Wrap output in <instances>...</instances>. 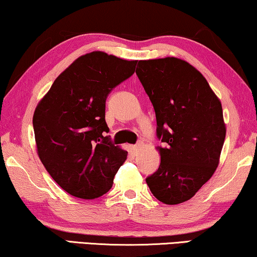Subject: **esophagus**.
<instances>
[{
    "instance_id": "1",
    "label": "esophagus",
    "mask_w": 257,
    "mask_h": 257,
    "mask_svg": "<svg viewBox=\"0 0 257 257\" xmlns=\"http://www.w3.org/2000/svg\"><path fill=\"white\" fill-rule=\"evenodd\" d=\"M132 148V151H133V154L134 155H137L140 153V150H141V148H142V143H137V144H135V146H132L130 147Z\"/></svg>"
}]
</instances>
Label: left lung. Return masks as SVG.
Here are the masks:
<instances>
[{
    "instance_id": "left-lung-1",
    "label": "left lung",
    "mask_w": 257,
    "mask_h": 257,
    "mask_svg": "<svg viewBox=\"0 0 257 257\" xmlns=\"http://www.w3.org/2000/svg\"><path fill=\"white\" fill-rule=\"evenodd\" d=\"M136 74L153 103L160 168L146 179L166 205L189 200L218 168L226 137L221 102L207 80L175 57L140 60Z\"/></svg>"
}]
</instances>
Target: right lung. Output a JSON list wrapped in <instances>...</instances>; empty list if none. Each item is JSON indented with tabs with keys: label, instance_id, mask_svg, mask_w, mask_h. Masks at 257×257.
<instances>
[{
	"label": "right lung",
	"instance_id": "obj_1",
	"mask_svg": "<svg viewBox=\"0 0 257 257\" xmlns=\"http://www.w3.org/2000/svg\"><path fill=\"white\" fill-rule=\"evenodd\" d=\"M137 61L94 51L75 59L36 107L39 160L71 196L95 199L113 186L128 153L104 136L106 99L135 72Z\"/></svg>",
	"mask_w": 257,
	"mask_h": 257
}]
</instances>
